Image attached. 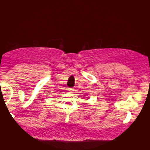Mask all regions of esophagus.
<instances>
[{
  "instance_id": "obj_1",
  "label": "esophagus",
  "mask_w": 150,
  "mask_h": 150,
  "mask_svg": "<svg viewBox=\"0 0 150 150\" xmlns=\"http://www.w3.org/2000/svg\"><path fill=\"white\" fill-rule=\"evenodd\" d=\"M67 90H68L69 92H72V91H74V89L73 88H68V89H67Z\"/></svg>"
}]
</instances>
